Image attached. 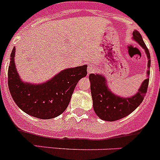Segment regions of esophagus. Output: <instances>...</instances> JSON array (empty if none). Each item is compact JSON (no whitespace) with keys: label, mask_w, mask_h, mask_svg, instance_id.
<instances>
[{"label":"esophagus","mask_w":160,"mask_h":160,"mask_svg":"<svg viewBox=\"0 0 160 160\" xmlns=\"http://www.w3.org/2000/svg\"><path fill=\"white\" fill-rule=\"evenodd\" d=\"M96 67H95V66L93 65H90L89 67H88L87 68V72H88V74H91V73H94L95 71H96Z\"/></svg>","instance_id":"esophagus-1"}]
</instances>
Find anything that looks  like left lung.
<instances>
[{
    "instance_id": "left-lung-1",
    "label": "left lung",
    "mask_w": 160,
    "mask_h": 160,
    "mask_svg": "<svg viewBox=\"0 0 160 160\" xmlns=\"http://www.w3.org/2000/svg\"><path fill=\"white\" fill-rule=\"evenodd\" d=\"M132 39L142 47L147 55L148 67L150 68L151 56L141 35L137 30L133 31ZM150 70L147 71V78L142 82L136 94L130 98H122L112 93L108 87L106 78L102 74H90V90L93 98V110L101 119L106 121H115L127 117L141 104L147 93Z\"/></svg>"
}]
</instances>
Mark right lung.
Segmentation results:
<instances>
[{"label": "right lung", "instance_id": "obj_1", "mask_svg": "<svg viewBox=\"0 0 160 160\" xmlns=\"http://www.w3.org/2000/svg\"><path fill=\"white\" fill-rule=\"evenodd\" d=\"M15 51L14 47L8 67V84L17 106L39 119H51L62 114L70 103L76 85L87 74V66L65 69L42 84H31L23 82L17 73Z\"/></svg>", "mask_w": 160, "mask_h": 160}]
</instances>
